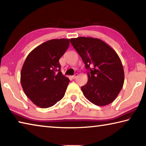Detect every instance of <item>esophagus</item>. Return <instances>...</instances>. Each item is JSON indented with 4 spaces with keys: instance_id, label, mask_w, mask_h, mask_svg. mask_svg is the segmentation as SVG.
<instances>
[{
    "instance_id": "1",
    "label": "esophagus",
    "mask_w": 146,
    "mask_h": 146,
    "mask_svg": "<svg viewBox=\"0 0 146 146\" xmlns=\"http://www.w3.org/2000/svg\"><path fill=\"white\" fill-rule=\"evenodd\" d=\"M77 76H78V74L77 73H75L74 75L71 76V78H73V79H75V78H76V77H77Z\"/></svg>"
}]
</instances>
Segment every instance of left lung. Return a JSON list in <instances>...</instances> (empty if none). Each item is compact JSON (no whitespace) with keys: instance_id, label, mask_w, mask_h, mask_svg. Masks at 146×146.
<instances>
[{"instance_id":"1","label":"left lung","mask_w":146,"mask_h":146,"mask_svg":"<svg viewBox=\"0 0 146 146\" xmlns=\"http://www.w3.org/2000/svg\"><path fill=\"white\" fill-rule=\"evenodd\" d=\"M70 42L88 70V82L81 87L91 103L103 106L115 100L124 82V72L117 53L98 38L80 37Z\"/></svg>"}]
</instances>
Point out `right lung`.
Instances as JSON below:
<instances>
[{
  "mask_svg": "<svg viewBox=\"0 0 146 146\" xmlns=\"http://www.w3.org/2000/svg\"><path fill=\"white\" fill-rule=\"evenodd\" d=\"M69 45L70 39H52L35 48L26 58L21 85L27 97L38 107H51L65 95L70 80L62 74L59 59Z\"/></svg>",
  "mask_w": 146,
  "mask_h": 146,
  "instance_id": "1",
  "label": "right lung"
}]
</instances>
